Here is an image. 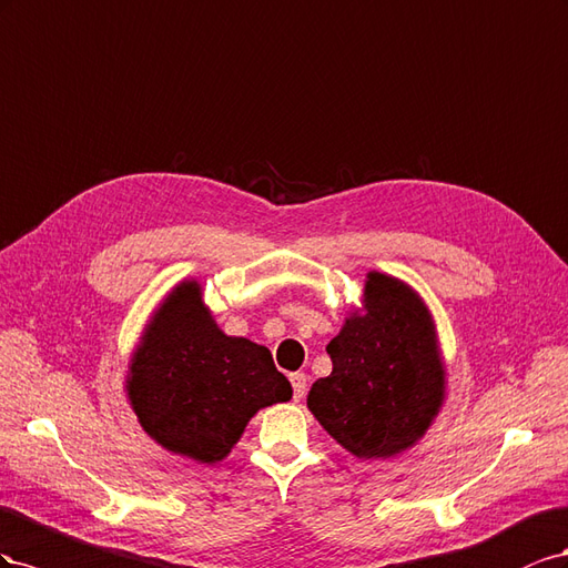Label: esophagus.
I'll use <instances>...</instances> for the list:
<instances>
[{"label": "esophagus", "instance_id": "34e87169", "mask_svg": "<svg viewBox=\"0 0 568 568\" xmlns=\"http://www.w3.org/2000/svg\"><path fill=\"white\" fill-rule=\"evenodd\" d=\"M290 381H293V390H295V402H300L306 393V376L304 374H293L290 376Z\"/></svg>", "mask_w": 568, "mask_h": 568}]
</instances>
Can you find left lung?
Listing matches in <instances>:
<instances>
[{"label": "left lung", "instance_id": "1", "mask_svg": "<svg viewBox=\"0 0 568 568\" xmlns=\"http://www.w3.org/2000/svg\"><path fill=\"white\" fill-rule=\"evenodd\" d=\"M333 362L306 407L359 459H387L424 437L445 399L433 318L409 285L371 271L364 310L326 347Z\"/></svg>", "mask_w": 568, "mask_h": 568}]
</instances>
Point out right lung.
Wrapping results in <instances>:
<instances>
[{
    "label": "right lung",
    "instance_id": "add662e5",
    "mask_svg": "<svg viewBox=\"0 0 568 568\" xmlns=\"http://www.w3.org/2000/svg\"><path fill=\"white\" fill-rule=\"evenodd\" d=\"M125 390L144 433L202 464L229 455L258 409L293 397L264 345L216 326L197 281L175 285L148 323Z\"/></svg>",
    "mask_w": 568,
    "mask_h": 568
}]
</instances>
